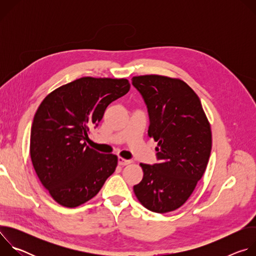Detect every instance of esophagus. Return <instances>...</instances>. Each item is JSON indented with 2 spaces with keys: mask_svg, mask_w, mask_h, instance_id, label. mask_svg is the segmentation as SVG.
Returning a JSON list of instances; mask_svg holds the SVG:
<instances>
[{
  "mask_svg": "<svg viewBox=\"0 0 256 256\" xmlns=\"http://www.w3.org/2000/svg\"><path fill=\"white\" fill-rule=\"evenodd\" d=\"M130 162H132L130 160H126V159H124L122 157H118V164L122 165V166L128 165V164H130Z\"/></svg>",
  "mask_w": 256,
  "mask_h": 256,
  "instance_id": "obj_1",
  "label": "esophagus"
}]
</instances>
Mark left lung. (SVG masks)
<instances>
[{"instance_id":"1","label":"left lung","mask_w":256,"mask_h":256,"mask_svg":"<svg viewBox=\"0 0 256 256\" xmlns=\"http://www.w3.org/2000/svg\"><path fill=\"white\" fill-rule=\"evenodd\" d=\"M148 107V134L157 142L158 164L140 163L138 202L164 214L180 208L202 177L212 150L210 124L196 93L180 79L144 75L132 79Z\"/></svg>"}]
</instances>
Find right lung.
Returning a JSON list of instances; mask_svg holds the SVG:
<instances>
[{
  "instance_id": "obj_1",
  "label": "right lung",
  "mask_w": 256,
  "mask_h": 256,
  "mask_svg": "<svg viewBox=\"0 0 256 256\" xmlns=\"http://www.w3.org/2000/svg\"><path fill=\"white\" fill-rule=\"evenodd\" d=\"M126 79L83 77L50 92L36 112L30 157L42 186L66 208L94 198L118 166V156L88 147L90 128L106 107L126 95Z\"/></svg>"
}]
</instances>
